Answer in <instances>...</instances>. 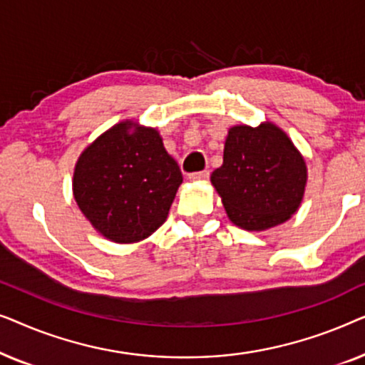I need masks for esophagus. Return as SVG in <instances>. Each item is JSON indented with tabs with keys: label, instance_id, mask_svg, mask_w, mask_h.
I'll return each mask as SVG.
<instances>
[{
	"label": "esophagus",
	"instance_id": "34e87169",
	"mask_svg": "<svg viewBox=\"0 0 365 365\" xmlns=\"http://www.w3.org/2000/svg\"><path fill=\"white\" fill-rule=\"evenodd\" d=\"M207 178H209V173H207V171H199V173H192V174H189V179H191L192 182L206 181Z\"/></svg>",
	"mask_w": 365,
	"mask_h": 365
}]
</instances>
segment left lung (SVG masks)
Listing matches in <instances>:
<instances>
[{"label": "left lung", "instance_id": "obj_1", "mask_svg": "<svg viewBox=\"0 0 365 365\" xmlns=\"http://www.w3.org/2000/svg\"><path fill=\"white\" fill-rule=\"evenodd\" d=\"M227 217L244 231H266L289 221L301 206L307 166L277 124L229 128L224 161L211 174Z\"/></svg>", "mask_w": 365, "mask_h": 365}]
</instances>
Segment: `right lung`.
Instances as JSON below:
<instances>
[{
  "label": "right lung",
  "mask_w": 365,
  "mask_h": 365,
  "mask_svg": "<svg viewBox=\"0 0 365 365\" xmlns=\"http://www.w3.org/2000/svg\"><path fill=\"white\" fill-rule=\"evenodd\" d=\"M181 182L158 129L124 119L79 154L73 196L103 237L134 244L163 226Z\"/></svg>",
  "instance_id": "obj_1"
}]
</instances>
